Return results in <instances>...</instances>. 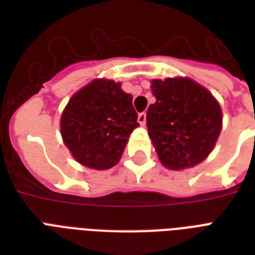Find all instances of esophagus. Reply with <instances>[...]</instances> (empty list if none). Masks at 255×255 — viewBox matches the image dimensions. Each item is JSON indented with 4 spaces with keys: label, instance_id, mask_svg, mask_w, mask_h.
<instances>
[{
    "label": "esophagus",
    "instance_id": "esophagus-1",
    "mask_svg": "<svg viewBox=\"0 0 255 255\" xmlns=\"http://www.w3.org/2000/svg\"><path fill=\"white\" fill-rule=\"evenodd\" d=\"M137 122H139L141 126H145V122H147V114L145 112H140L137 115Z\"/></svg>",
    "mask_w": 255,
    "mask_h": 255
}]
</instances>
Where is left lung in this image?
Listing matches in <instances>:
<instances>
[{"instance_id": "obj_1", "label": "left lung", "mask_w": 255, "mask_h": 255, "mask_svg": "<svg viewBox=\"0 0 255 255\" xmlns=\"http://www.w3.org/2000/svg\"><path fill=\"white\" fill-rule=\"evenodd\" d=\"M151 90L156 103L148 107V135L161 164L180 170L201 163L221 132L217 100L189 78L153 79Z\"/></svg>"}]
</instances>
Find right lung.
<instances>
[{
    "mask_svg": "<svg viewBox=\"0 0 255 255\" xmlns=\"http://www.w3.org/2000/svg\"><path fill=\"white\" fill-rule=\"evenodd\" d=\"M137 126L132 95L110 79H95L74 94L61 118L63 143L74 159L98 170L119 163Z\"/></svg>",
    "mask_w": 255,
    "mask_h": 255,
    "instance_id": "obj_1",
    "label": "right lung"
}]
</instances>
